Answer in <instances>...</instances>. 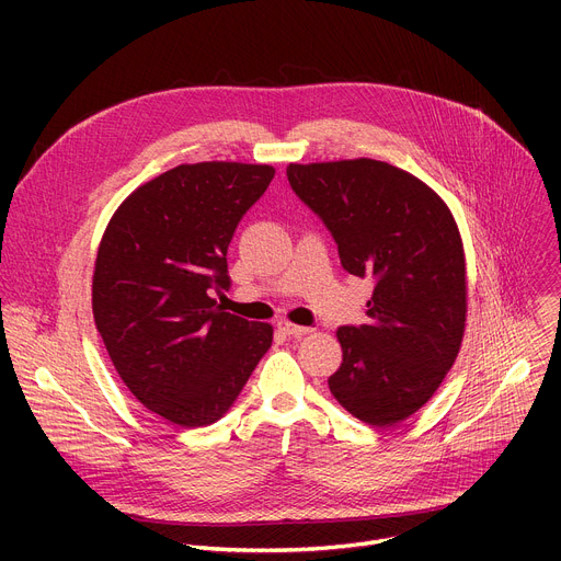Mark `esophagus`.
I'll use <instances>...</instances> for the list:
<instances>
[{
    "instance_id": "esophagus-1",
    "label": "esophagus",
    "mask_w": 561,
    "mask_h": 561,
    "mask_svg": "<svg viewBox=\"0 0 561 561\" xmlns=\"http://www.w3.org/2000/svg\"><path fill=\"white\" fill-rule=\"evenodd\" d=\"M277 330L284 332L286 336H293V339H300V336L311 332V328H302V325H296V322H288V320H279Z\"/></svg>"
}]
</instances>
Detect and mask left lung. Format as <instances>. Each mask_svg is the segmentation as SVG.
I'll list each match as a JSON object with an SVG mask.
<instances>
[{"mask_svg": "<svg viewBox=\"0 0 561 561\" xmlns=\"http://www.w3.org/2000/svg\"><path fill=\"white\" fill-rule=\"evenodd\" d=\"M290 188L325 222L341 265L375 282L368 322L339 328L332 396L352 416L391 427L436 393L466 328V259L457 222L419 176L375 159L290 163Z\"/></svg>", "mask_w": 561, "mask_h": 561, "instance_id": "1", "label": "left lung"}]
</instances>
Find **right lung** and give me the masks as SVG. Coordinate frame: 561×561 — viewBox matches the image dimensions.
Wrapping results in <instances>:
<instances>
[{
	"label": "right lung",
	"instance_id": "right-lung-1",
	"mask_svg": "<svg viewBox=\"0 0 561 561\" xmlns=\"http://www.w3.org/2000/svg\"><path fill=\"white\" fill-rule=\"evenodd\" d=\"M261 163L176 165L113 214L93 273V316L125 387L180 427L222 419L273 343L268 322L227 313V248L273 182Z\"/></svg>",
	"mask_w": 561,
	"mask_h": 561
}]
</instances>
